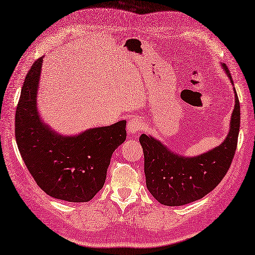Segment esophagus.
Wrapping results in <instances>:
<instances>
[{"label": "esophagus", "mask_w": 255, "mask_h": 255, "mask_svg": "<svg viewBox=\"0 0 255 255\" xmlns=\"http://www.w3.org/2000/svg\"><path fill=\"white\" fill-rule=\"evenodd\" d=\"M141 128H142V121L138 119V118H133V119H131L128 122L127 129L128 134L138 133L139 131H141Z\"/></svg>", "instance_id": "34e87169"}]
</instances>
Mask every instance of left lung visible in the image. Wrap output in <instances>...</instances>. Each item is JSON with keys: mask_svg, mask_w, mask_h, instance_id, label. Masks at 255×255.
<instances>
[{"mask_svg": "<svg viewBox=\"0 0 255 255\" xmlns=\"http://www.w3.org/2000/svg\"><path fill=\"white\" fill-rule=\"evenodd\" d=\"M224 69L233 79L228 68ZM235 93L236 90L234 89ZM231 131L223 144L199 157L185 158L167 150L160 141L142 134L139 137L144 151V169L148 190L164 206H184L201 199L212 191L226 175L232 164L240 128V104L235 94Z\"/></svg>", "mask_w": 255, "mask_h": 255, "instance_id": "8db88e82", "label": "left lung"}]
</instances>
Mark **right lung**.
Wrapping results in <instances>:
<instances>
[{
	"label": "right lung",
	"instance_id": "add662e5",
	"mask_svg": "<svg viewBox=\"0 0 255 255\" xmlns=\"http://www.w3.org/2000/svg\"><path fill=\"white\" fill-rule=\"evenodd\" d=\"M43 58L36 59L21 89L15 116V137L21 158L39 187L69 202H88L103 188L114 151L127 138L126 121L71 137L52 132L36 111Z\"/></svg>",
	"mask_w": 255,
	"mask_h": 255
}]
</instances>
